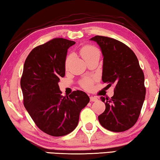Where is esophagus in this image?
Returning <instances> with one entry per match:
<instances>
[{
    "label": "esophagus",
    "instance_id": "esophagus-1",
    "mask_svg": "<svg viewBox=\"0 0 160 160\" xmlns=\"http://www.w3.org/2000/svg\"><path fill=\"white\" fill-rule=\"evenodd\" d=\"M97 100H98V99H97V97H93V96L90 97V101L91 102H96Z\"/></svg>",
    "mask_w": 160,
    "mask_h": 160
}]
</instances>
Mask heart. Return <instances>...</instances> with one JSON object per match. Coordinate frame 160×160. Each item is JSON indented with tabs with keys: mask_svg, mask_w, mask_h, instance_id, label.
Wrapping results in <instances>:
<instances>
[{
	"mask_svg": "<svg viewBox=\"0 0 160 160\" xmlns=\"http://www.w3.org/2000/svg\"><path fill=\"white\" fill-rule=\"evenodd\" d=\"M80 53L82 55V56L84 60L91 58L92 56L95 55H99V51L97 48L92 45H85L84 47H82L80 50ZM71 59V55H68L66 58V67L68 66L69 61ZM81 87L84 88L85 89H89L92 87V79L90 78H86L82 80L80 82Z\"/></svg>",
	"mask_w": 160,
	"mask_h": 160,
	"instance_id": "heart-1",
	"label": "heart"
}]
</instances>
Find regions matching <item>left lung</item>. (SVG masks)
Segmentation results:
<instances>
[{
  "label": "left lung",
  "instance_id": "obj_1",
  "mask_svg": "<svg viewBox=\"0 0 160 160\" xmlns=\"http://www.w3.org/2000/svg\"><path fill=\"white\" fill-rule=\"evenodd\" d=\"M90 40L98 44L102 53V82L110 87L115 85L110 99L101 97L105 110L98 116L99 121L110 131L128 130L139 117L146 95L144 75L137 57L115 39L97 35Z\"/></svg>",
  "mask_w": 160,
  "mask_h": 160
}]
</instances>
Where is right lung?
I'll use <instances>...</instances> for the list:
<instances>
[{"mask_svg":"<svg viewBox=\"0 0 160 160\" xmlns=\"http://www.w3.org/2000/svg\"><path fill=\"white\" fill-rule=\"evenodd\" d=\"M76 42L54 38L34 48L24 62L21 78L24 105L37 126L52 136H63L77 126L89 102L82 91L62 95L58 82L65 76L68 49Z\"/></svg>","mask_w":160,"mask_h":160,"instance_id":"1","label":"right lung"}]
</instances>
